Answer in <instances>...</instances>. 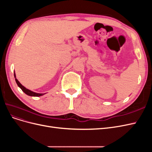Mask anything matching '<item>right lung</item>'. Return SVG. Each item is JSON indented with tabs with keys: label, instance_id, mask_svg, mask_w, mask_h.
I'll list each match as a JSON object with an SVG mask.
<instances>
[{
	"label": "right lung",
	"instance_id": "1",
	"mask_svg": "<svg viewBox=\"0 0 152 152\" xmlns=\"http://www.w3.org/2000/svg\"><path fill=\"white\" fill-rule=\"evenodd\" d=\"M14 75H15V80H16V82L17 85L18 86V87H20V88L24 92V93L28 95V96H36V97H39V96H43L44 94H45V93H35V92H33L31 91L28 89H26V87H25L23 86L20 82L18 80V79H16V74H15V72H14Z\"/></svg>",
	"mask_w": 152,
	"mask_h": 152
}]
</instances>
